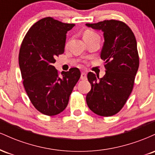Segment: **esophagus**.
<instances>
[{
  "mask_svg": "<svg viewBox=\"0 0 155 155\" xmlns=\"http://www.w3.org/2000/svg\"><path fill=\"white\" fill-rule=\"evenodd\" d=\"M81 79L82 80H86L87 79V74L86 73L82 72L81 74Z\"/></svg>",
  "mask_w": 155,
  "mask_h": 155,
  "instance_id": "obj_1",
  "label": "esophagus"
}]
</instances>
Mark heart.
<instances>
[{
    "instance_id": "b5f03b06",
    "label": "heart",
    "mask_w": 155,
    "mask_h": 155,
    "mask_svg": "<svg viewBox=\"0 0 155 155\" xmlns=\"http://www.w3.org/2000/svg\"><path fill=\"white\" fill-rule=\"evenodd\" d=\"M95 36H98V35H97V33H96L95 31H92V30H86V31H84V33L83 35L84 41L92 38Z\"/></svg>"
}]
</instances>
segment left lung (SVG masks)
Segmentation results:
<instances>
[{
    "mask_svg": "<svg viewBox=\"0 0 155 155\" xmlns=\"http://www.w3.org/2000/svg\"><path fill=\"white\" fill-rule=\"evenodd\" d=\"M86 25L104 32L101 58L106 69V74L101 79L88 73L92 88L87 95V104L96 114L111 117L123 108L132 92L139 66L136 39L129 26L120 20L110 19Z\"/></svg>",
    "mask_w": 155,
    "mask_h": 155,
    "instance_id": "left-lung-1",
    "label": "left lung"
}]
</instances>
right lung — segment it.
Returning a JSON list of instances; mask_svg holds the SVG:
<instances>
[{"mask_svg":"<svg viewBox=\"0 0 155 155\" xmlns=\"http://www.w3.org/2000/svg\"><path fill=\"white\" fill-rule=\"evenodd\" d=\"M74 25L45 17L32 25L21 44L19 65L25 90L33 106L47 116L66 108L81 76L77 68L60 75L53 65L55 58L64 52L66 33Z\"/></svg>","mask_w":155,"mask_h":155,"instance_id":"obj_1","label":"right lung"}]
</instances>
